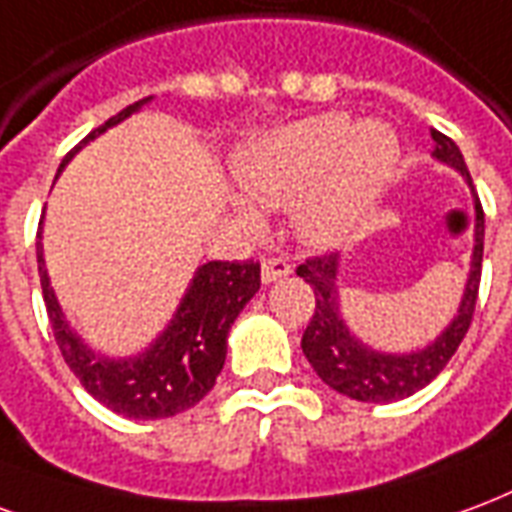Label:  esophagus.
<instances>
[{"label": "esophagus", "mask_w": 512, "mask_h": 512, "mask_svg": "<svg viewBox=\"0 0 512 512\" xmlns=\"http://www.w3.org/2000/svg\"><path fill=\"white\" fill-rule=\"evenodd\" d=\"M286 275H292V264L281 256H275V259H264L261 264V281L264 283H275L286 278Z\"/></svg>", "instance_id": "obj_1"}]
</instances>
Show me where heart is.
I'll list each match as a JSON object with an SVG mask.
<instances>
[{"label": "heart", "instance_id": "heart-1", "mask_svg": "<svg viewBox=\"0 0 512 512\" xmlns=\"http://www.w3.org/2000/svg\"><path fill=\"white\" fill-rule=\"evenodd\" d=\"M398 166V141L382 122L343 114L300 119L242 152L234 177L261 207H292L294 229L313 248L354 240Z\"/></svg>", "mask_w": 512, "mask_h": 512}]
</instances>
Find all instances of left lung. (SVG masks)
Returning a JSON list of instances; mask_svg holds the SVG:
<instances>
[{"label": "left lung", "instance_id": "8db88e82", "mask_svg": "<svg viewBox=\"0 0 512 512\" xmlns=\"http://www.w3.org/2000/svg\"><path fill=\"white\" fill-rule=\"evenodd\" d=\"M431 138H434L431 155L439 163L458 171L475 199V248H472V261H469L464 297L458 302L453 322L447 324L434 341L423 349H414V352H379L374 346L360 341L349 330V324L343 322L341 289H338L341 256L324 253V256H313L297 267V275L305 283H311L313 294H316L311 322L302 333V352L327 387H333L335 393L349 395L354 401H363V404H390V401H401V398H409L417 390H423L425 384L436 379L439 371L450 363V357L464 341L466 330L472 324V313H475L480 267H483L486 218H483V207H480L461 149L455 147L453 138H447L439 130H431Z\"/></svg>", "mask_w": 512, "mask_h": 512}]
</instances>
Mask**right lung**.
Listing matches in <instances>:
<instances>
[{
    "mask_svg": "<svg viewBox=\"0 0 512 512\" xmlns=\"http://www.w3.org/2000/svg\"><path fill=\"white\" fill-rule=\"evenodd\" d=\"M152 98L122 108L117 117L92 130L76 149H70L59 171L78 149L103 136L108 128L125 122L130 114L141 111ZM37 272L43 286L48 322L59 343V352L78 376L92 398L108 406L111 412L130 420H160L174 417L196 406L215 387L220 368L226 363L229 330L240 311L259 292L261 275L256 261H207L201 264L193 281L182 294L177 311L166 330L149 343L144 352L130 357H106L84 343L70 327L51 281H48L43 242L37 234Z\"/></svg>",
    "mask_w": 512,
    "mask_h": 512,
    "instance_id": "obj_1",
    "label": "right lung"
}]
</instances>
